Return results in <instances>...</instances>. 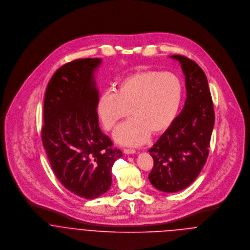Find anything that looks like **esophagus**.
Returning <instances> with one entry per match:
<instances>
[{
	"label": "esophagus",
	"mask_w": 250,
	"mask_h": 250,
	"mask_svg": "<svg viewBox=\"0 0 250 250\" xmlns=\"http://www.w3.org/2000/svg\"><path fill=\"white\" fill-rule=\"evenodd\" d=\"M125 154H127V155H130V154H135L136 153V151L134 150V149H124V151H123Z\"/></svg>",
	"instance_id": "34e87169"
}]
</instances>
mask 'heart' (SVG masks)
Instances as JSON below:
<instances>
[{
	"mask_svg": "<svg viewBox=\"0 0 250 250\" xmlns=\"http://www.w3.org/2000/svg\"><path fill=\"white\" fill-rule=\"evenodd\" d=\"M181 98L182 84L173 73L136 72L100 96L97 111L107 130L130 113L133 118L115 130L114 139L125 145L138 146L146 142L149 134L159 135L170 126Z\"/></svg>",
	"mask_w": 250,
	"mask_h": 250,
	"instance_id": "1",
	"label": "heart"
}]
</instances>
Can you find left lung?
Listing matches in <instances>:
<instances>
[{
	"label": "left lung",
	"mask_w": 250,
	"mask_h": 250,
	"mask_svg": "<svg viewBox=\"0 0 250 250\" xmlns=\"http://www.w3.org/2000/svg\"><path fill=\"white\" fill-rule=\"evenodd\" d=\"M185 74L187 99L178 116L148 151L154 167L148 178L159 190L176 192L188 187L204 167L214 124L207 77L187 57L173 55Z\"/></svg>",
	"instance_id": "8db88e82"
}]
</instances>
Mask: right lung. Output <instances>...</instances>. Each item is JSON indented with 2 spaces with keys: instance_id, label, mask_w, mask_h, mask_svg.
<instances>
[{
  "instance_id": "add662e5",
  "label": "right lung",
  "mask_w": 250,
  "mask_h": 250,
  "mask_svg": "<svg viewBox=\"0 0 250 250\" xmlns=\"http://www.w3.org/2000/svg\"><path fill=\"white\" fill-rule=\"evenodd\" d=\"M101 59H80L59 68L45 93L42 143L51 167L72 193L93 199L111 185V167L122 156L99 128L94 71Z\"/></svg>"
}]
</instances>
